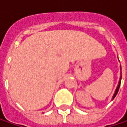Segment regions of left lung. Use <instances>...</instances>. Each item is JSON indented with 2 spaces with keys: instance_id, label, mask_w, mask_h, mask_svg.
<instances>
[{
  "instance_id": "8db88e82",
  "label": "left lung",
  "mask_w": 127,
  "mask_h": 127,
  "mask_svg": "<svg viewBox=\"0 0 127 127\" xmlns=\"http://www.w3.org/2000/svg\"><path fill=\"white\" fill-rule=\"evenodd\" d=\"M121 79H122V76L120 77V80H119V85L118 86H117V89H116V90H115L114 95L113 97H112V99H114V98L116 96V95H117V93H118L119 89V87H120V85H121Z\"/></svg>"
}]
</instances>
